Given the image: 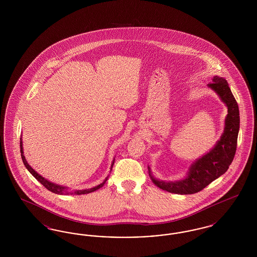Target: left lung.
<instances>
[{
    "label": "left lung",
    "mask_w": 257,
    "mask_h": 257,
    "mask_svg": "<svg viewBox=\"0 0 257 257\" xmlns=\"http://www.w3.org/2000/svg\"><path fill=\"white\" fill-rule=\"evenodd\" d=\"M208 86L213 88L227 106L225 127L220 140L209 153L197 160L191 167L188 177L177 182H164L151 179L160 189L179 195H192L200 192L215 179L228 170L232 163L240 127L238 104L233 96L227 82L218 76L214 77Z\"/></svg>",
    "instance_id": "8db88e82"
}]
</instances>
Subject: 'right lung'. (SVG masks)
I'll use <instances>...</instances> for the list:
<instances>
[{
    "instance_id": "obj_1",
    "label": "right lung",
    "mask_w": 257,
    "mask_h": 257,
    "mask_svg": "<svg viewBox=\"0 0 257 257\" xmlns=\"http://www.w3.org/2000/svg\"><path fill=\"white\" fill-rule=\"evenodd\" d=\"M20 151H21V157H22V160H23V163H24L25 167L28 169V171H30L34 176H35V178L37 179V181H39L40 183L42 184L48 191L50 192H52V193H54V194H58V195H69V194H74V195H85V194H89V193H92V192H94V191H96L98 189H100L104 184L106 183V181L108 180V178H109V176H107V178L102 182V183L100 184V185H98L96 187H94V188H91V189H86V190H78V191H74V192H69V191H67V189L66 188H64V187H62V186H59V185H56V184L51 183L49 182L48 180H46L45 178H43L41 175H39L38 173H37V171H34L32 168H31V166L27 163V161L25 159V156L23 155V147H22V140H20ZM113 164H114V160L112 161V163H111V168H110V171H111V169H112V166H113Z\"/></svg>"
}]
</instances>
